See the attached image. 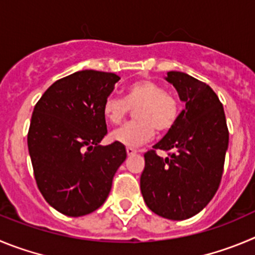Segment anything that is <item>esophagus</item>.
<instances>
[{
	"instance_id": "esophagus-1",
	"label": "esophagus",
	"mask_w": 255,
	"mask_h": 255,
	"mask_svg": "<svg viewBox=\"0 0 255 255\" xmlns=\"http://www.w3.org/2000/svg\"><path fill=\"white\" fill-rule=\"evenodd\" d=\"M126 151H127L128 156L136 155V153H137V150H136V148H133V147H127V148H126Z\"/></svg>"
}]
</instances>
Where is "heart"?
<instances>
[{
	"instance_id": "1",
	"label": "heart",
	"mask_w": 255,
	"mask_h": 255,
	"mask_svg": "<svg viewBox=\"0 0 255 255\" xmlns=\"http://www.w3.org/2000/svg\"><path fill=\"white\" fill-rule=\"evenodd\" d=\"M134 110L133 122L118 128L111 134L114 142L137 147L150 141L155 132H170L180 116V103L162 85L152 80H141L129 85L125 99L109 95L103 103V116L112 125H119Z\"/></svg>"
}]
</instances>
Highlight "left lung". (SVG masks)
<instances>
[{"label": "left lung", "instance_id": "obj_1", "mask_svg": "<svg viewBox=\"0 0 255 255\" xmlns=\"http://www.w3.org/2000/svg\"><path fill=\"white\" fill-rule=\"evenodd\" d=\"M185 103L178 122L144 153L141 193L153 213L187 220L201 212L221 183L229 129L219 96L205 82L184 72H167ZM169 152L161 159L155 151Z\"/></svg>", "mask_w": 255, "mask_h": 255}]
</instances>
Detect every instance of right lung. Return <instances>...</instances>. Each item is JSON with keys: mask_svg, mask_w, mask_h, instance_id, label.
<instances>
[{"mask_svg": "<svg viewBox=\"0 0 255 255\" xmlns=\"http://www.w3.org/2000/svg\"><path fill=\"white\" fill-rule=\"evenodd\" d=\"M119 80L79 71L57 80L34 107L27 132L34 178L45 201L66 216L98 210L127 157L122 143L99 144L108 132L103 103Z\"/></svg>", "mask_w": 255, "mask_h": 255, "instance_id": "obj_1", "label": "right lung"}]
</instances>
